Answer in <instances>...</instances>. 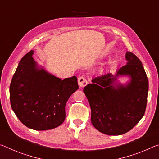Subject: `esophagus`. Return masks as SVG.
<instances>
[{
  "label": "esophagus",
  "instance_id": "esophagus-1",
  "mask_svg": "<svg viewBox=\"0 0 159 159\" xmlns=\"http://www.w3.org/2000/svg\"><path fill=\"white\" fill-rule=\"evenodd\" d=\"M78 84H79L80 88H84L88 84L87 79H85V77L84 76V75L79 76V79H78Z\"/></svg>",
  "mask_w": 159,
  "mask_h": 159
}]
</instances>
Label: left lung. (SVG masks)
Here are the masks:
<instances>
[{
  "instance_id": "1",
  "label": "left lung",
  "mask_w": 159,
  "mask_h": 159,
  "mask_svg": "<svg viewBox=\"0 0 159 159\" xmlns=\"http://www.w3.org/2000/svg\"><path fill=\"white\" fill-rule=\"evenodd\" d=\"M127 63L113 75L106 73L92 79L84 92L91 108V122L95 129L107 135L129 132L144 115L148 81L139 59L130 52ZM120 75H128L130 81L124 86L116 83Z\"/></svg>"
}]
</instances>
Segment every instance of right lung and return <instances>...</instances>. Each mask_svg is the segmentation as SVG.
I'll return each instance as SVG.
<instances>
[{
  "label": "right lung",
  "mask_w": 159,
  "mask_h": 159,
  "mask_svg": "<svg viewBox=\"0 0 159 159\" xmlns=\"http://www.w3.org/2000/svg\"><path fill=\"white\" fill-rule=\"evenodd\" d=\"M31 50L22 58L10 85L11 107L22 124L32 129H52L66 117L65 106L79 89L77 78L61 80L39 68Z\"/></svg>",
  "instance_id": "1"
}]
</instances>
